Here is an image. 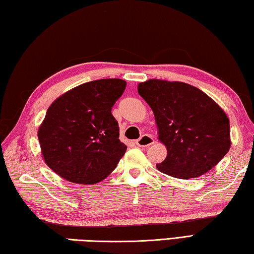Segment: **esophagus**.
Returning <instances> with one entry per match:
<instances>
[{"label": "esophagus", "mask_w": 254, "mask_h": 254, "mask_svg": "<svg viewBox=\"0 0 254 254\" xmlns=\"http://www.w3.org/2000/svg\"><path fill=\"white\" fill-rule=\"evenodd\" d=\"M154 143H155V139L152 136L147 134H144L139 139L136 140V145L138 146V147H148V146L153 145Z\"/></svg>", "instance_id": "1"}]
</instances>
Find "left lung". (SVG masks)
I'll use <instances>...</instances> for the list:
<instances>
[{
	"label": "left lung",
	"mask_w": 254,
	"mask_h": 254,
	"mask_svg": "<svg viewBox=\"0 0 254 254\" xmlns=\"http://www.w3.org/2000/svg\"><path fill=\"white\" fill-rule=\"evenodd\" d=\"M138 93L152 108L167 156L156 167L180 180L211 171L231 147L230 120L205 92L189 83L149 79Z\"/></svg>",
	"instance_id": "obj_1"
}]
</instances>
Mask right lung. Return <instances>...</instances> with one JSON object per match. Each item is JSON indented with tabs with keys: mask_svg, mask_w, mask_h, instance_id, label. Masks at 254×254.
<instances>
[{
	"mask_svg": "<svg viewBox=\"0 0 254 254\" xmlns=\"http://www.w3.org/2000/svg\"><path fill=\"white\" fill-rule=\"evenodd\" d=\"M126 81L100 79L70 89L47 110L38 130L42 157L62 179L74 184L105 180L126 153L111 107Z\"/></svg>",
	"mask_w": 254,
	"mask_h": 254,
	"instance_id": "right-lung-1",
	"label": "right lung"
}]
</instances>
